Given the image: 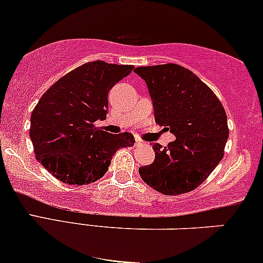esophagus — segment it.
Wrapping results in <instances>:
<instances>
[{"label":"esophagus","mask_w":263,"mask_h":263,"mask_svg":"<svg viewBox=\"0 0 263 263\" xmlns=\"http://www.w3.org/2000/svg\"><path fill=\"white\" fill-rule=\"evenodd\" d=\"M142 144H144V141H142L141 139H139V138H136V139H135V145H136V146L142 145Z\"/></svg>","instance_id":"34e87169"}]
</instances>
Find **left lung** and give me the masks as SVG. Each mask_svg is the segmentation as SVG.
Masks as SVG:
<instances>
[{
    "label": "left lung",
    "mask_w": 263,
    "mask_h": 263,
    "mask_svg": "<svg viewBox=\"0 0 263 263\" xmlns=\"http://www.w3.org/2000/svg\"><path fill=\"white\" fill-rule=\"evenodd\" d=\"M156 123L176 136L168 146L153 145L152 164L139 168L144 182L165 196L197 189L223 158L228 139L226 111L213 90L177 64L142 66Z\"/></svg>",
    "instance_id": "left-lung-1"
}]
</instances>
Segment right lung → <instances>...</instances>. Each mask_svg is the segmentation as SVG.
Instances as JSON below:
<instances>
[{
	"label": "right lung",
	"instance_id": "obj_1",
	"mask_svg": "<svg viewBox=\"0 0 263 263\" xmlns=\"http://www.w3.org/2000/svg\"><path fill=\"white\" fill-rule=\"evenodd\" d=\"M134 70L133 65L86 63L57 81L31 114L30 138L36 159L69 185L101 179L116 151L132 147L130 133L110 134L95 127L105 119L111 88Z\"/></svg>",
	"mask_w": 263,
	"mask_h": 263
}]
</instances>
